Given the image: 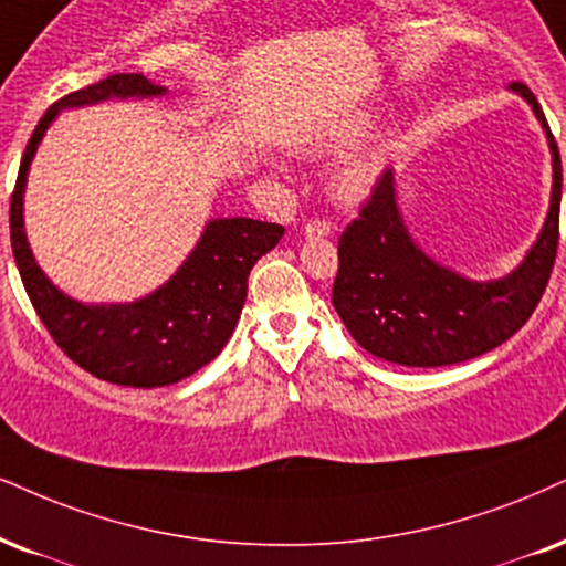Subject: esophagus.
<instances>
[{
  "label": "esophagus",
  "mask_w": 566,
  "mask_h": 566,
  "mask_svg": "<svg viewBox=\"0 0 566 566\" xmlns=\"http://www.w3.org/2000/svg\"><path fill=\"white\" fill-rule=\"evenodd\" d=\"M333 233V226L327 220H310L304 226L306 239H327Z\"/></svg>",
  "instance_id": "obj_1"
}]
</instances>
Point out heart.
I'll list each match as a JSON object with an SVG mask.
<instances>
[{"label": "heart", "instance_id": "1", "mask_svg": "<svg viewBox=\"0 0 566 566\" xmlns=\"http://www.w3.org/2000/svg\"><path fill=\"white\" fill-rule=\"evenodd\" d=\"M375 120H378V115H375L373 109H348V113L336 117V120L319 125L312 134H306L302 142H298V149L306 151V155H331V151H340L365 138L369 130H373ZM388 151L390 130L382 128L375 130L367 142H363L359 147H354L348 155L340 157L336 167L331 170V178H327L333 197L344 201V205H357V201L365 199L367 193L373 191V186L378 184L382 167H386Z\"/></svg>", "mask_w": 566, "mask_h": 566}]
</instances>
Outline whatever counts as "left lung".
I'll return each mask as SVG.
<instances>
[{
  "label": "left lung",
  "instance_id": "obj_1",
  "mask_svg": "<svg viewBox=\"0 0 566 566\" xmlns=\"http://www.w3.org/2000/svg\"><path fill=\"white\" fill-rule=\"evenodd\" d=\"M509 91L538 117L551 149V205L538 239L517 268L472 281L424 254L399 209L388 167L338 241L333 306L354 340L373 357L403 367H443L475 359L514 336L538 306L559 247L562 159L538 99L525 83Z\"/></svg>",
  "mask_w": 566,
  "mask_h": 566
}]
</instances>
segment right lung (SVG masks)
I'll return each instance as SVG.
<instances>
[{
  "label": "right lung",
  "mask_w": 566,
  "mask_h": 566,
  "mask_svg": "<svg viewBox=\"0 0 566 566\" xmlns=\"http://www.w3.org/2000/svg\"><path fill=\"white\" fill-rule=\"evenodd\" d=\"M165 94V86L142 73H117L62 96L33 130L10 199L12 254L33 310L75 365L117 386H172L218 357L241 317L251 268L275 249L283 235V226L275 222L209 220L184 264L159 289L136 302L86 304L49 281L33 256L23 220L28 170L49 125L62 109L113 99H155Z\"/></svg>",
  "instance_id": "right-lung-1"
}]
</instances>
